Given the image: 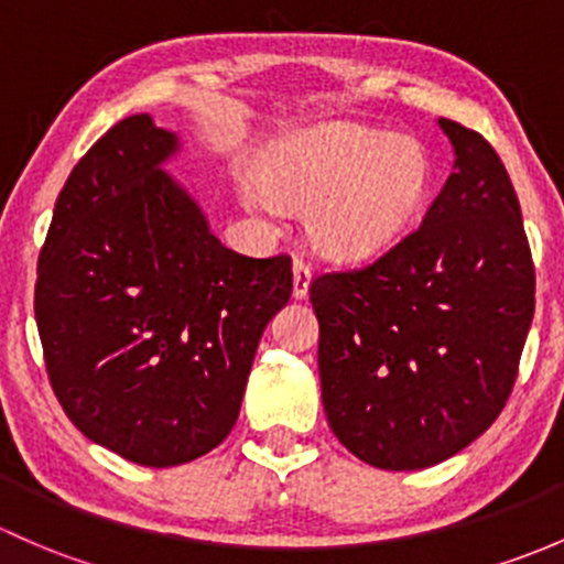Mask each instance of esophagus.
<instances>
[{
    "instance_id": "1",
    "label": "esophagus",
    "mask_w": 564,
    "mask_h": 564,
    "mask_svg": "<svg viewBox=\"0 0 564 564\" xmlns=\"http://www.w3.org/2000/svg\"><path fill=\"white\" fill-rule=\"evenodd\" d=\"M310 280H312V269L310 263H304L301 258L293 260V295L295 299H304L310 293Z\"/></svg>"
}]
</instances>
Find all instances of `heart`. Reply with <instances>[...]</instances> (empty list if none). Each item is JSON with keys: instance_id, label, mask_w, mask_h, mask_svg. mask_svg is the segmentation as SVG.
Returning a JSON list of instances; mask_svg holds the SVG:
<instances>
[{"instance_id": "b5f03b06", "label": "heart", "mask_w": 564, "mask_h": 564, "mask_svg": "<svg viewBox=\"0 0 564 564\" xmlns=\"http://www.w3.org/2000/svg\"><path fill=\"white\" fill-rule=\"evenodd\" d=\"M432 184V162L415 138L361 124H321L282 138L263 176L241 182L254 214L306 208V236L330 260H361L404 236Z\"/></svg>"}]
</instances>
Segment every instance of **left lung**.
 Here are the masks:
<instances>
[{"mask_svg":"<svg viewBox=\"0 0 564 564\" xmlns=\"http://www.w3.org/2000/svg\"><path fill=\"white\" fill-rule=\"evenodd\" d=\"M454 173L426 217L361 269L317 274L330 432L380 469L445 462L508 402L535 315V263L508 171L480 132L440 119Z\"/></svg>","mask_w":564,"mask_h":564,"instance_id":"8db88e82","label":"left lung"}]
</instances>
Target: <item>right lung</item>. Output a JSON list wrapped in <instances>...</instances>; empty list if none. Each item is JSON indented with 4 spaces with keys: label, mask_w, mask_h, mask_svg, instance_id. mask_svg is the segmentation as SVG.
Here are the masks:
<instances>
[{
    "label": "right lung",
    "mask_w": 564,
    "mask_h": 564,
    "mask_svg": "<svg viewBox=\"0 0 564 564\" xmlns=\"http://www.w3.org/2000/svg\"><path fill=\"white\" fill-rule=\"evenodd\" d=\"M173 132L135 113L80 156L37 260L51 388L91 443L143 467L217 448L263 328L293 293L288 254L223 247L162 171Z\"/></svg>",
    "instance_id": "right-lung-1"
}]
</instances>
